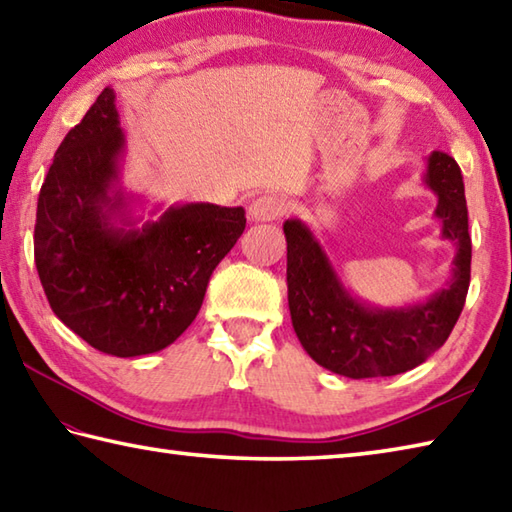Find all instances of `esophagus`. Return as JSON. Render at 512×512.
<instances>
[{"mask_svg": "<svg viewBox=\"0 0 512 512\" xmlns=\"http://www.w3.org/2000/svg\"><path fill=\"white\" fill-rule=\"evenodd\" d=\"M288 210V202L279 195H262L248 206V215L253 222H273Z\"/></svg>", "mask_w": 512, "mask_h": 512, "instance_id": "34e87169", "label": "esophagus"}]
</instances>
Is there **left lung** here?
Segmentation results:
<instances>
[{
	"mask_svg": "<svg viewBox=\"0 0 512 512\" xmlns=\"http://www.w3.org/2000/svg\"><path fill=\"white\" fill-rule=\"evenodd\" d=\"M426 186L437 195L442 235L457 246L453 279L424 304L375 308L355 299L306 224H284L288 308L306 353L319 366L350 379L390 377L419 366L455 328L470 284V235L462 170L450 155L428 157Z\"/></svg>",
	"mask_w": 512,
	"mask_h": 512,
	"instance_id": "8db88e82",
	"label": "left lung"
}]
</instances>
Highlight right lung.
I'll use <instances>...</instances> for the list:
<instances>
[{"mask_svg":"<svg viewBox=\"0 0 512 512\" xmlns=\"http://www.w3.org/2000/svg\"><path fill=\"white\" fill-rule=\"evenodd\" d=\"M124 144L115 90L104 88L59 144L39 190L35 266L73 333L106 355L137 357L193 324L246 217L242 206L182 204L135 228L117 188Z\"/></svg>","mask_w":512,"mask_h":512,"instance_id":"obj_1","label":"right lung"}]
</instances>
